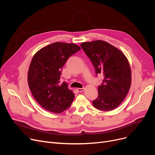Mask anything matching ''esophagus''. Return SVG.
Here are the masks:
<instances>
[{
	"mask_svg": "<svg viewBox=\"0 0 155 155\" xmlns=\"http://www.w3.org/2000/svg\"><path fill=\"white\" fill-rule=\"evenodd\" d=\"M84 90H85L84 88H77V91L78 92H83Z\"/></svg>",
	"mask_w": 155,
	"mask_h": 155,
	"instance_id": "1",
	"label": "esophagus"
}]
</instances>
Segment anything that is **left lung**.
<instances>
[{"label":"left lung","mask_w":155,"mask_h":155,"mask_svg":"<svg viewBox=\"0 0 155 155\" xmlns=\"http://www.w3.org/2000/svg\"><path fill=\"white\" fill-rule=\"evenodd\" d=\"M80 46L91 59L95 74L104 77L93 105L104 111L117 108L131 85V70L126 56L118 48L102 40L84 42Z\"/></svg>","instance_id":"obj_1"}]
</instances>
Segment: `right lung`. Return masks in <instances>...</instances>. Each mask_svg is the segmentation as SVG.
Here are the masks:
<instances>
[{"label": "right lung", "instance_id": "add662e5", "mask_svg": "<svg viewBox=\"0 0 155 155\" xmlns=\"http://www.w3.org/2000/svg\"><path fill=\"white\" fill-rule=\"evenodd\" d=\"M80 49L74 43L56 42L40 49L32 57L28 85L36 101L46 110L59 114L70 107L75 95L65 82L58 85L61 70L69 57Z\"/></svg>", "mask_w": 155, "mask_h": 155}]
</instances>
